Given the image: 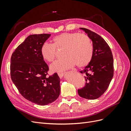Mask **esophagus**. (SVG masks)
<instances>
[{"label": "esophagus", "instance_id": "34e87169", "mask_svg": "<svg viewBox=\"0 0 131 131\" xmlns=\"http://www.w3.org/2000/svg\"><path fill=\"white\" fill-rule=\"evenodd\" d=\"M64 74H65L64 72H59V73H58V76H59V77L60 78H62L63 76H64Z\"/></svg>", "mask_w": 131, "mask_h": 131}]
</instances>
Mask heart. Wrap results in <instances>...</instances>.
Here are the masks:
<instances>
[{"label":"heart","instance_id":"1","mask_svg":"<svg viewBox=\"0 0 131 131\" xmlns=\"http://www.w3.org/2000/svg\"><path fill=\"white\" fill-rule=\"evenodd\" d=\"M52 45L44 43L40 52L42 58L48 62H52L57 55V50L63 49V58L58 59L50 66L53 72H62L77 65L88 66L92 58L93 49L90 38L85 34L77 32L63 33L52 39Z\"/></svg>","mask_w":131,"mask_h":131}]
</instances>
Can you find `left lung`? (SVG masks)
<instances>
[{
	"instance_id": "8db88e82",
	"label": "left lung",
	"mask_w": 131,
	"mask_h": 131,
	"mask_svg": "<svg viewBox=\"0 0 131 131\" xmlns=\"http://www.w3.org/2000/svg\"><path fill=\"white\" fill-rule=\"evenodd\" d=\"M84 30L93 42V56L89 64L80 71L85 74V85L78 92L88 100L100 97L108 88L114 75V59L109 46L100 35L85 28Z\"/></svg>"
}]
</instances>
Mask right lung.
Segmentation results:
<instances>
[{
  "label": "right lung",
  "mask_w": 131,
  "mask_h": 131,
  "mask_svg": "<svg viewBox=\"0 0 131 131\" xmlns=\"http://www.w3.org/2000/svg\"><path fill=\"white\" fill-rule=\"evenodd\" d=\"M50 35H29L11 57L12 81L23 97L40 105L56 101L61 91L60 79L57 73L48 74L49 68L40 52L41 46Z\"/></svg>",
  "instance_id": "1"
}]
</instances>
